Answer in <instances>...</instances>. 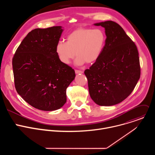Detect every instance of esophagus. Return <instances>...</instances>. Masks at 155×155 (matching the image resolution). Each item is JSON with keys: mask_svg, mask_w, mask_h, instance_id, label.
I'll list each match as a JSON object with an SVG mask.
<instances>
[{"mask_svg": "<svg viewBox=\"0 0 155 155\" xmlns=\"http://www.w3.org/2000/svg\"><path fill=\"white\" fill-rule=\"evenodd\" d=\"M75 72L77 74H83V72L82 71H79V70H75Z\"/></svg>", "mask_w": 155, "mask_h": 155, "instance_id": "obj_1", "label": "esophagus"}]
</instances>
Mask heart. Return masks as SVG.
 <instances>
[{"mask_svg":"<svg viewBox=\"0 0 155 155\" xmlns=\"http://www.w3.org/2000/svg\"><path fill=\"white\" fill-rule=\"evenodd\" d=\"M106 41L105 34L101 29L80 28L71 32L67 42L59 41L56 46L59 60L64 64H69L75 56V63L82 65L94 63L101 56Z\"/></svg>","mask_w":155,"mask_h":155,"instance_id":"1","label":"heart"}]
</instances>
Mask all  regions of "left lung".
Returning a JSON list of instances; mask_svg holds the SVG:
<instances>
[{
    "mask_svg": "<svg viewBox=\"0 0 155 155\" xmlns=\"http://www.w3.org/2000/svg\"><path fill=\"white\" fill-rule=\"evenodd\" d=\"M105 28L102 53L84 71L93 101L101 106L120 103L134 90L140 77L137 48L123 29L112 21L94 24Z\"/></svg>",
    "mask_w": 155,
    "mask_h": 155,
    "instance_id": "obj_1",
    "label": "left lung"
}]
</instances>
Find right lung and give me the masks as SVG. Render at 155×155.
Wrapping results in <instances>:
<instances>
[{
  "instance_id": "add662e5",
  "label": "right lung",
  "mask_w": 155,
  "mask_h": 155,
  "mask_svg": "<svg viewBox=\"0 0 155 155\" xmlns=\"http://www.w3.org/2000/svg\"><path fill=\"white\" fill-rule=\"evenodd\" d=\"M61 26L35 29L28 34L12 59L16 90L38 110L53 111L67 101L66 89L74 80V70L62 64L56 53Z\"/></svg>"
}]
</instances>
